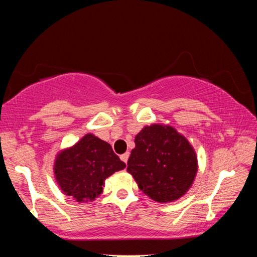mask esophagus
Segmentation results:
<instances>
[{"instance_id": "esophagus-1", "label": "esophagus", "mask_w": 257, "mask_h": 257, "mask_svg": "<svg viewBox=\"0 0 257 257\" xmlns=\"http://www.w3.org/2000/svg\"><path fill=\"white\" fill-rule=\"evenodd\" d=\"M120 159L123 161L124 163H127V161H128V159H129V153L127 152V153H124V154H122L120 156Z\"/></svg>"}]
</instances>
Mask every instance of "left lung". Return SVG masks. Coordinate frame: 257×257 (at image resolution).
<instances>
[{
	"mask_svg": "<svg viewBox=\"0 0 257 257\" xmlns=\"http://www.w3.org/2000/svg\"><path fill=\"white\" fill-rule=\"evenodd\" d=\"M127 171L143 193L159 203L179 199L198 170L194 147L171 125H146L135 137Z\"/></svg>",
	"mask_w": 257,
	"mask_h": 257,
	"instance_id": "left-lung-1",
	"label": "left lung"
}]
</instances>
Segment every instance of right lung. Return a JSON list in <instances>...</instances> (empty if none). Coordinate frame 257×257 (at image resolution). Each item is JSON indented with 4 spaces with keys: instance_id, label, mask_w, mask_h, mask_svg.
I'll return each mask as SVG.
<instances>
[{
    "instance_id": "1",
    "label": "right lung",
    "mask_w": 257,
    "mask_h": 257,
    "mask_svg": "<svg viewBox=\"0 0 257 257\" xmlns=\"http://www.w3.org/2000/svg\"><path fill=\"white\" fill-rule=\"evenodd\" d=\"M125 168L108 143L86 134L75 145L60 151L54 176L64 195L79 203L92 202L103 193L104 181Z\"/></svg>"
}]
</instances>
